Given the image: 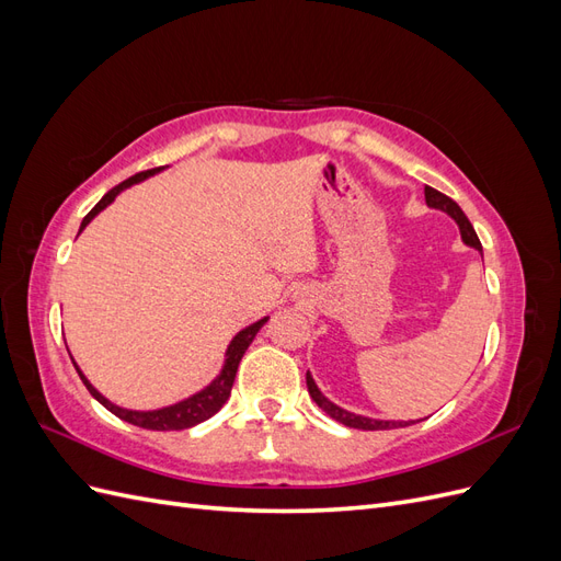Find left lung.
Returning <instances> with one entry per match:
<instances>
[{
  "instance_id": "8db88e82",
  "label": "left lung",
  "mask_w": 561,
  "mask_h": 561,
  "mask_svg": "<svg viewBox=\"0 0 561 561\" xmlns=\"http://www.w3.org/2000/svg\"><path fill=\"white\" fill-rule=\"evenodd\" d=\"M423 194H426V206L447 213L454 219V222L458 225V231H461L463 243L474 248V250L482 254V243L478 239V233H474L472 225L468 222L466 213L458 208V203L451 201L445 194H439L437 190H433V186H426V190H423ZM307 386H309V396L313 398V402L320 407V410L325 412V414H330L334 421L344 423V426H348V428H358V431H390V428H404V426H412V423H416V421H386V419H371V416H363V414H353V412L344 410V407H339V404H334L332 400H328L325 396H322V390L316 386L311 371H307Z\"/></svg>"
}]
</instances>
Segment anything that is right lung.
<instances>
[{
    "label": "right lung",
    "instance_id": "1",
    "mask_svg": "<svg viewBox=\"0 0 561 561\" xmlns=\"http://www.w3.org/2000/svg\"><path fill=\"white\" fill-rule=\"evenodd\" d=\"M161 171H163V168H154V171L138 173V175H133V178L124 180L122 184H116L114 190H110L103 198H100V201L95 203V208H93L87 217H83V222H81V227H79V233L91 225V219H93L98 213H103V210L110 206V203H114V198H116L118 194L126 192L128 186L138 184V182H142V180H147V178H151V175H157V173H161ZM266 320H268V316H266V318H260L257 322H252V325L243 328L239 334H236V336L231 339L229 346H227V353H225V365H222V369H219V375H217L206 388H201L198 393H194V396H190V398H184V400H180V402H175V404L161 407V410L140 412V410H126V407L114 404L112 400H107L103 393H100V390H98L87 377H83V371L79 369V365L75 363L72 355H70V358H72V363H75V367H77V371H79V377H81L83 386L89 388V393H91L100 404H103L105 410H110L114 416L133 423V426L147 428V431H184V428L196 426V423H201V421L210 419L213 414H217L219 410H222V404H225V402L229 400V396H231V386H233V379H236V369H239V363H241V358H243V353L248 351V346L252 344V339L257 336V332L262 330V325H264Z\"/></svg>",
    "mask_w": 561,
    "mask_h": 561
}]
</instances>
